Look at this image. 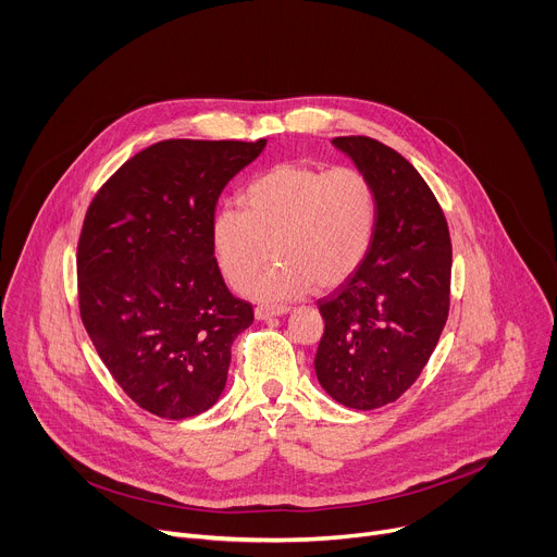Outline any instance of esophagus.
<instances>
[{
	"instance_id": "1",
	"label": "esophagus",
	"mask_w": 557,
	"mask_h": 557,
	"mask_svg": "<svg viewBox=\"0 0 557 557\" xmlns=\"http://www.w3.org/2000/svg\"><path fill=\"white\" fill-rule=\"evenodd\" d=\"M290 308L284 304H260L256 308V320H269V317H277V314H286Z\"/></svg>"
}]
</instances>
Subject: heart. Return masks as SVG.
<instances>
[{"label":"heart","mask_w":557,"mask_h":557,"mask_svg":"<svg viewBox=\"0 0 557 557\" xmlns=\"http://www.w3.org/2000/svg\"><path fill=\"white\" fill-rule=\"evenodd\" d=\"M376 191L352 165L320 170L275 165L245 189V209L222 205L211 218L215 262L243 288L271 258L277 262L251 282L258 299H290L312 284L337 288L363 264L376 231Z\"/></svg>","instance_id":"obj_1"}]
</instances>
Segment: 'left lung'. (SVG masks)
I'll return each instance as SVG.
<instances>
[{
  "instance_id": "1",
  "label": "left lung",
  "mask_w": 557,
  "mask_h": 557,
  "mask_svg": "<svg viewBox=\"0 0 557 557\" xmlns=\"http://www.w3.org/2000/svg\"><path fill=\"white\" fill-rule=\"evenodd\" d=\"M333 145L372 181L379 213L363 264L317 301L326 326L314 372L337 404L374 410L399 399L438 344L451 240L438 200L399 151L368 136Z\"/></svg>"
}]
</instances>
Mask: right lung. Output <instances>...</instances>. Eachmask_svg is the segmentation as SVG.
<instances>
[{
    "label": "right lung",
    "instance_id": "add662e5",
    "mask_svg": "<svg viewBox=\"0 0 557 557\" xmlns=\"http://www.w3.org/2000/svg\"><path fill=\"white\" fill-rule=\"evenodd\" d=\"M264 145L161 140L88 207L76 249L84 326L129 399L161 419L183 421L220 399L233 339L253 324V306L218 269L211 218Z\"/></svg>",
    "mask_w": 557,
    "mask_h": 557
}]
</instances>
